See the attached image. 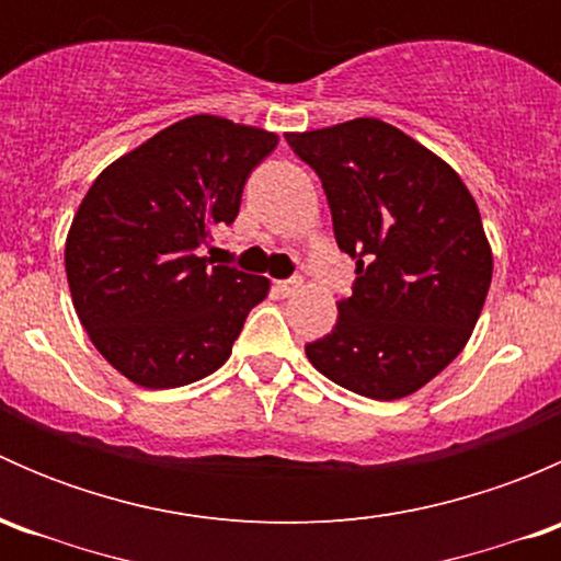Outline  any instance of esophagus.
<instances>
[{
	"label": "esophagus",
	"instance_id": "esophagus-1",
	"mask_svg": "<svg viewBox=\"0 0 561 561\" xmlns=\"http://www.w3.org/2000/svg\"><path fill=\"white\" fill-rule=\"evenodd\" d=\"M304 287V282L301 279H285V282H274V290L279 293L282 298H290V296H296L298 290H301Z\"/></svg>",
	"mask_w": 561,
	"mask_h": 561
}]
</instances>
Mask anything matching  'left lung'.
Returning <instances> with one entry per match:
<instances>
[{
	"instance_id": "8db88e82",
	"label": "left lung",
	"mask_w": 561,
	"mask_h": 561,
	"mask_svg": "<svg viewBox=\"0 0 561 561\" xmlns=\"http://www.w3.org/2000/svg\"><path fill=\"white\" fill-rule=\"evenodd\" d=\"M328 195L353 296L307 358L336 386L404 399L463 350L494 274L478 203L443 157L380 118L287 133Z\"/></svg>"
}]
</instances>
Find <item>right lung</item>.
<instances>
[{
    "label": "right lung",
    "instance_id": "obj_1",
    "mask_svg": "<svg viewBox=\"0 0 561 561\" xmlns=\"http://www.w3.org/2000/svg\"><path fill=\"white\" fill-rule=\"evenodd\" d=\"M279 144L222 116L181 118L118 157L72 217L65 268L100 355L140 388L203 380L230 358L265 276L211 265L197 249L239 214L254 165Z\"/></svg>",
    "mask_w": 561,
    "mask_h": 561
}]
</instances>
